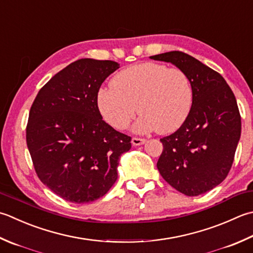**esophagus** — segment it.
<instances>
[{
  "instance_id": "esophagus-1",
  "label": "esophagus",
  "mask_w": 253,
  "mask_h": 253,
  "mask_svg": "<svg viewBox=\"0 0 253 253\" xmlns=\"http://www.w3.org/2000/svg\"><path fill=\"white\" fill-rule=\"evenodd\" d=\"M145 142H146V140L142 139V138H136V137H133L132 139H131L132 146H140V145H142V143H145Z\"/></svg>"
}]
</instances>
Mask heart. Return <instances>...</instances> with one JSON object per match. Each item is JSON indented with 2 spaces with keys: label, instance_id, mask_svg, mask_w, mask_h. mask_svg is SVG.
<instances>
[{
  "label": "heart",
  "instance_id": "heart-1",
  "mask_svg": "<svg viewBox=\"0 0 253 253\" xmlns=\"http://www.w3.org/2000/svg\"><path fill=\"white\" fill-rule=\"evenodd\" d=\"M192 102L193 87L187 74L157 62L124 69L96 96L97 110L112 127L126 129L139 112L141 116L133 129H156L161 135L179 129L189 116Z\"/></svg>",
  "mask_w": 253,
  "mask_h": 253
}]
</instances>
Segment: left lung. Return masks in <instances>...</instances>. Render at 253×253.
Wrapping results in <instances>:
<instances>
[{
    "instance_id": "1",
    "label": "left lung",
    "mask_w": 253,
    "mask_h": 253,
    "mask_svg": "<svg viewBox=\"0 0 253 253\" xmlns=\"http://www.w3.org/2000/svg\"><path fill=\"white\" fill-rule=\"evenodd\" d=\"M150 59L171 62L190 78L189 116L172 135L160 139L157 168L169 184L187 196L214 189L226 179L241 135V116L234 92L218 72L182 51Z\"/></svg>"
}]
</instances>
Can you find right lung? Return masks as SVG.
<instances>
[{
	"label": "right lung",
	"mask_w": 253,
	"mask_h": 253,
	"mask_svg": "<svg viewBox=\"0 0 253 253\" xmlns=\"http://www.w3.org/2000/svg\"><path fill=\"white\" fill-rule=\"evenodd\" d=\"M120 64L80 59L53 76L29 111L26 142L37 175L63 200L84 204L104 196L117 180L120 157L131 137L103 121L96 96Z\"/></svg>",
	"instance_id": "right-lung-1"
}]
</instances>
